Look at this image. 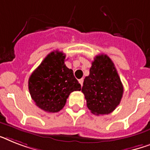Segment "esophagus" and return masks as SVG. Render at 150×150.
I'll return each mask as SVG.
<instances>
[{
  "label": "esophagus",
  "mask_w": 150,
  "mask_h": 150,
  "mask_svg": "<svg viewBox=\"0 0 150 150\" xmlns=\"http://www.w3.org/2000/svg\"><path fill=\"white\" fill-rule=\"evenodd\" d=\"M79 83L81 84V86H82V85H83V81H84V79H79Z\"/></svg>",
  "instance_id": "obj_1"
}]
</instances>
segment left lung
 Masks as SVG:
<instances>
[{"instance_id":"left-lung-1","label":"left lung","mask_w":150,"mask_h":150,"mask_svg":"<svg viewBox=\"0 0 150 150\" xmlns=\"http://www.w3.org/2000/svg\"><path fill=\"white\" fill-rule=\"evenodd\" d=\"M81 92L88 109L97 115L109 114L119 105L123 94V86L109 56H96L89 75L84 79Z\"/></svg>"}]
</instances>
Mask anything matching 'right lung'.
<instances>
[{"label": "right lung", "instance_id": "obj_1", "mask_svg": "<svg viewBox=\"0 0 150 150\" xmlns=\"http://www.w3.org/2000/svg\"><path fill=\"white\" fill-rule=\"evenodd\" d=\"M64 59L62 52H51L29 78L31 98L38 107L47 112H59L70 93L81 90V85L72 70L66 67Z\"/></svg>", "mask_w": 150, "mask_h": 150}]
</instances>
